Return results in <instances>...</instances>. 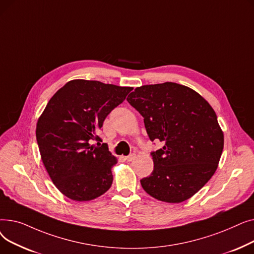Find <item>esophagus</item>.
<instances>
[{"label":"esophagus","mask_w":254,"mask_h":254,"mask_svg":"<svg viewBox=\"0 0 254 254\" xmlns=\"http://www.w3.org/2000/svg\"><path fill=\"white\" fill-rule=\"evenodd\" d=\"M136 157H137V155L135 153H131V154L126 156V159H127V162H132V161H135Z\"/></svg>","instance_id":"esophagus-1"}]
</instances>
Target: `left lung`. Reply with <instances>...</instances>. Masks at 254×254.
<instances>
[{"label": "left lung", "instance_id": "obj_1", "mask_svg": "<svg viewBox=\"0 0 254 254\" xmlns=\"http://www.w3.org/2000/svg\"><path fill=\"white\" fill-rule=\"evenodd\" d=\"M127 101L143 116L151 141L164 147L151 152L153 171L141 179L158 201L181 203L214 174L223 149V132L210 104L193 89L174 82L143 85Z\"/></svg>", "mask_w": 254, "mask_h": 254}]
</instances>
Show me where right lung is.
Returning <instances> with one entry per match:
<instances>
[{
  "label": "right lung",
  "instance_id": "obj_1",
  "mask_svg": "<svg viewBox=\"0 0 254 254\" xmlns=\"http://www.w3.org/2000/svg\"><path fill=\"white\" fill-rule=\"evenodd\" d=\"M131 89L76 79L49 100L38 119L36 138L49 177L66 197L90 201L111 188L117 159L97 134ZM95 139L98 146L91 144Z\"/></svg>",
  "mask_w": 254,
  "mask_h": 254
}]
</instances>
